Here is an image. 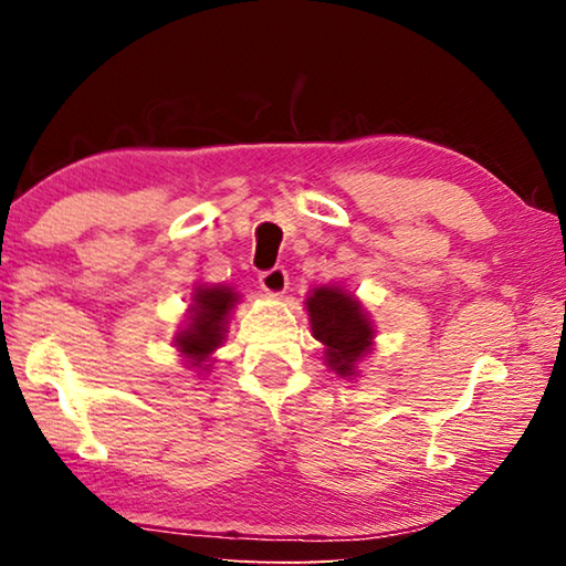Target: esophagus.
Returning <instances> with one entry per match:
<instances>
[{
	"instance_id": "1",
	"label": "esophagus",
	"mask_w": 566,
	"mask_h": 566,
	"mask_svg": "<svg viewBox=\"0 0 566 566\" xmlns=\"http://www.w3.org/2000/svg\"><path fill=\"white\" fill-rule=\"evenodd\" d=\"M260 284L266 294L280 296L290 286V274H286L284 266H274V270H266L260 274Z\"/></svg>"
}]
</instances>
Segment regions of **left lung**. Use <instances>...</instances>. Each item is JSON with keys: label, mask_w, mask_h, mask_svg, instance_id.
<instances>
[{"label": "left lung", "mask_w": 566, "mask_h": 566, "mask_svg": "<svg viewBox=\"0 0 566 566\" xmlns=\"http://www.w3.org/2000/svg\"><path fill=\"white\" fill-rule=\"evenodd\" d=\"M304 304L314 339L324 344L327 367L339 377L357 375L359 359L367 357L375 344V327L361 304L342 286H317Z\"/></svg>", "instance_id": "1"}]
</instances>
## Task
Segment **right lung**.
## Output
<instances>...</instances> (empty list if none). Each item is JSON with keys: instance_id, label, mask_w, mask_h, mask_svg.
<instances>
[{"instance_id": "1", "label": "right lung", "mask_w": 566, "mask_h": 566, "mask_svg": "<svg viewBox=\"0 0 566 566\" xmlns=\"http://www.w3.org/2000/svg\"><path fill=\"white\" fill-rule=\"evenodd\" d=\"M237 302L239 294L229 286H197L187 327L175 337L177 349L191 361V367H202L209 354L222 344L229 314Z\"/></svg>"}]
</instances>
